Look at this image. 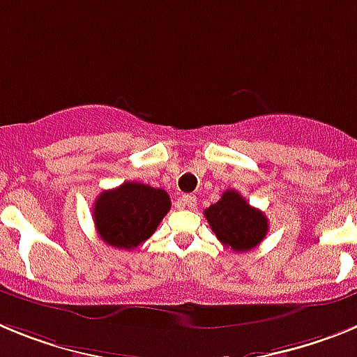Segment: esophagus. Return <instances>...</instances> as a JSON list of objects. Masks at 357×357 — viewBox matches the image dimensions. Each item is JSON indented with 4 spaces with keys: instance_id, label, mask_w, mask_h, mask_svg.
Returning a JSON list of instances; mask_svg holds the SVG:
<instances>
[{
    "instance_id": "34e87169",
    "label": "esophagus",
    "mask_w": 357,
    "mask_h": 357,
    "mask_svg": "<svg viewBox=\"0 0 357 357\" xmlns=\"http://www.w3.org/2000/svg\"><path fill=\"white\" fill-rule=\"evenodd\" d=\"M182 206L188 207V209H195L197 207V197L195 195H184V197L181 198Z\"/></svg>"
}]
</instances>
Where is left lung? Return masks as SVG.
Returning <instances> with one entry per match:
<instances>
[{
	"instance_id": "obj_1",
	"label": "left lung",
	"mask_w": 357,
	"mask_h": 357,
	"mask_svg": "<svg viewBox=\"0 0 357 357\" xmlns=\"http://www.w3.org/2000/svg\"><path fill=\"white\" fill-rule=\"evenodd\" d=\"M204 214L216 238L234 252L252 250L268 232L264 213L252 207L234 189L225 191Z\"/></svg>"
}]
</instances>
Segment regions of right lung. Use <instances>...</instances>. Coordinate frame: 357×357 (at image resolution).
<instances>
[{
    "instance_id": "1",
    "label": "right lung",
    "mask_w": 357,
    "mask_h": 357,
    "mask_svg": "<svg viewBox=\"0 0 357 357\" xmlns=\"http://www.w3.org/2000/svg\"><path fill=\"white\" fill-rule=\"evenodd\" d=\"M169 207V195L164 189L139 182H123L119 188L103 191L96 198L94 225L107 245L134 250L155 232Z\"/></svg>"
}]
</instances>
